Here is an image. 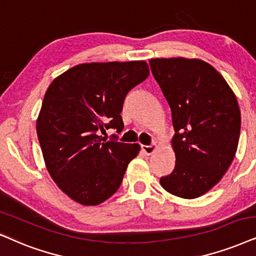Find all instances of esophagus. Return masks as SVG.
I'll list each match as a JSON object with an SVG mask.
<instances>
[{
	"mask_svg": "<svg viewBox=\"0 0 256 256\" xmlns=\"http://www.w3.org/2000/svg\"><path fill=\"white\" fill-rule=\"evenodd\" d=\"M156 144H154V145H142V150H143V152L145 154H154V151L156 150Z\"/></svg>",
	"mask_w": 256,
	"mask_h": 256,
	"instance_id": "esophagus-1",
	"label": "esophagus"
}]
</instances>
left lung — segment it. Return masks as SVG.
Returning a JSON list of instances; mask_svg holds the SVG:
<instances>
[{
    "instance_id": "obj_1",
    "label": "left lung",
    "mask_w": 256,
    "mask_h": 256,
    "mask_svg": "<svg viewBox=\"0 0 256 256\" xmlns=\"http://www.w3.org/2000/svg\"><path fill=\"white\" fill-rule=\"evenodd\" d=\"M151 72L171 108L176 164L160 186L182 198L209 192L238 148L241 113L223 76L198 59H151Z\"/></svg>"
}]
</instances>
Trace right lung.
I'll return each instance as SVG.
<instances>
[{
	"label": "right lung",
	"mask_w": 256,
	"mask_h": 256,
	"mask_svg": "<svg viewBox=\"0 0 256 256\" xmlns=\"http://www.w3.org/2000/svg\"><path fill=\"white\" fill-rule=\"evenodd\" d=\"M145 61L76 64L50 84L36 122L44 163L52 178L84 206L102 203L118 190L138 144L106 140L120 134L125 96L148 76Z\"/></svg>",
	"instance_id": "add662e5"
}]
</instances>
